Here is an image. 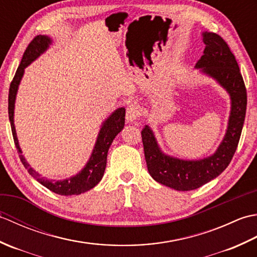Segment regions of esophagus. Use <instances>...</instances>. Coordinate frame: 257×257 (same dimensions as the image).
Instances as JSON below:
<instances>
[{"label": "esophagus", "instance_id": "obj_1", "mask_svg": "<svg viewBox=\"0 0 257 257\" xmlns=\"http://www.w3.org/2000/svg\"><path fill=\"white\" fill-rule=\"evenodd\" d=\"M139 114H140V110L137 103H130L127 108V110H125V119L132 122L139 117Z\"/></svg>", "mask_w": 257, "mask_h": 257}]
</instances>
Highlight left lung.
<instances>
[{"mask_svg": "<svg viewBox=\"0 0 257 257\" xmlns=\"http://www.w3.org/2000/svg\"><path fill=\"white\" fill-rule=\"evenodd\" d=\"M205 48L195 65L211 76L231 97V113L227 130L219 148L201 160H182L160 150L149 125L141 132L147 167L157 182L178 191L198 189L225 170L235 154L246 113V88L238 64L227 43L215 33H203Z\"/></svg>", "mask_w": 257, "mask_h": 257, "instance_id": "1", "label": "left lung"}]
</instances>
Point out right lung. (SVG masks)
I'll list each match as a JSON object with an SVG mask.
<instances>
[{
	"mask_svg": "<svg viewBox=\"0 0 257 257\" xmlns=\"http://www.w3.org/2000/svg\"><path fill=\"white\" fill-rule=\"evenodd\" d=\"M51 37L45 35H37L33 38L29 46L26 47V50L23 54V57H22L20 66L18 67V70H16L12 83L10 85L9 118L11 122V128H12L14 144L16 149H18L20 159L31 176L54 193L61 195H78L96 187L101 180L107 165V154L109 147H110L114 137L121 132L124 125L125 109L118 108L117 110H114L110 116L103 121L99 130V134H98L97 141L89 160L87 162L85 168L78 174H76V176L66 180H59V181L48 180L41 177L40 173L36 172L33 168H31V166L25 160L24 156L22 155V150L20 148L18 137H16L14 125V106L16 92H18L20 81L22 77H23L25 67L29 66L33 61H35L41 54L44 53L48 48V46L51 45Z\"/></svg>",
	"mask_w": 257,
	"mask_h": 257,
	"instance_id": "obj_1",
	"label": "right lung"
}]
</instances>
